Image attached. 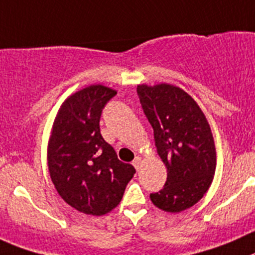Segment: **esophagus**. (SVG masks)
<instances>
[{
    "label": "esophagus",
    "instance_id": "esophagus-1",
    "mask_svg": "<svg viewBox=\"0 0 255 255\" xmlns=\"http://www.w3.org/2000/svg\"><path fill=\"white\" fill-rule=\"evenodd\" d=\"M132 163H133V166L135 167V170H138V168L141 167V165H142V158L139 156H137L134 160H133Z\"/></svg>",
    "mask_w": 255,
    "mask_h": 255
}]
</instances>
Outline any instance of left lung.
<instances>
[{"label": "left lung", "instance_id": "obj_1", "mask_svg": "<svg viewBox=\"0 0 255 255\" xmlns=\"http://www.w3.org/2000/svg\"><path fill=\"white\" fill-rule=\"evenodd\" d=\"M139 102L153 128L157 153L167 168L163 189L149 195L167 213L191 208L213 182L216 149L205 114L191 95L176 85H137Z\"/></svg>", "mask_w": 255, "mask_h": 255}]
</instances>
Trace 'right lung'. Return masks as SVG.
<instances>
[{"mask_svg": "<svg viewBox=\"0 0 255 255\" xmlns=\"http://www.w3.org/2000/svg\"><path fill=\"white\" fill-rule=\"evenodd\" d=\"M117 92L89 85L64 101L47 143V167L56 191L68 205L87 215L101 216L122 200L135 173L118 160L101 134L102 111Z\"/></svg>", "mask_w": 255, "mask_h": 255, "instance_id": "obj_1", "label": "right lung"}]
</instances>
